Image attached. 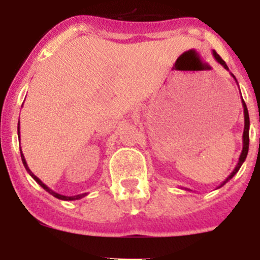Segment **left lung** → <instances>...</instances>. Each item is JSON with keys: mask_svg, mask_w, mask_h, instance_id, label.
<instances>
[{"mask_svg": "<svg viewBox=\"0 0 260 260\" xmlns=\"http://www.w3.org/2000/svg\"><path fill=\"white\" fill-rule=\"evenodd\" d=\"M212 55H214L215 60H216V61L219 62V64H221L222 67H224V69L229 70L228 65L225 64L224 60H222L221 57L219 56V54H216V51H215V50H212ZM232 77L235 79V77L233 74H232ZM235 81H237V83H238L237 79H235ZM242 104H243V108H244V132H243V149H242V153H240L239 161H238V164H237V166H235L234 171H233L232 174H230L229 176H228L226 179H225V181H222V182L220 183L219 186H217V188H220V187H221V186H224L225 183L228 182V181H230V180L233 179V177H234V175L237 174L238 171H239V169H240V167H242V165L244 164V161H245L246 154H248V149H249V127H250V120H249L248 108H246V104H245V102L243 101V98H242ZM185 190H186V188H185Z\"/></svg>", "mask_w": 260, "mask_h": 260, "instance_id": "left-lung-1", "label": "left lung"}]
</instances>
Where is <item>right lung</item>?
Returning <instances> with one entry per match:
<instances>
[{
    "instance_id": "right-lung-1",
    "label": "right lung",
    "mask_w": 260,
    "mask_h": 260,
    "mask_svg": "<svg viewBox=\"0 0 260 260\" xmlns=\"http://www.w3.org/2000/svg\"><path fill=\"white\" fill-rule=\"evenodd\" d=\"M17 135H18V137H20V122H18V124H17ZM20 151H21V148H20ZM21 159H22V164H23V166H25L26 171H27L28 174H30V176L32 177V179L35 180L36 182H38L39 185H40L41 187L44 188V190H46V191H48V192L50 193V195H52V196H54V198H56V199H60V200H65V201H72V200H79V199L84 198V196H86V192H85V193H80V195H75V196H64V195H60V193L55 192V191H52L51 188H49L48 186H46L45 183L43 182V181H41L40 179H39L38 176H35V175L32 174V171H31V170L28 169L27 164H26L25 156H23V153H22V151H21Z\"/></svg>"
}]
</instances>
